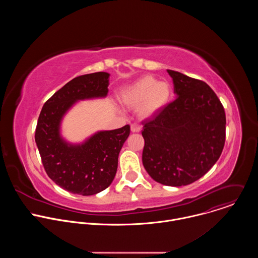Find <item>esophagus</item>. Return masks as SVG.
<instances>
[{
	"instance_id": "obj_1",
	"label": "esophagus",
	"mask_w": 258,
	"mask_h": 258,
	"mask_svg": "<svg viewBox=\"0 0 258 258\" xmlns=\"http://www.w3.org/2000/svg\"><path fill=\"white\" fill-rule=\"evenodd\" d=\"M131 131H132V133H139L141 131V126L134 123V124L131 125Z\"/></svg>"
}]
</instances>
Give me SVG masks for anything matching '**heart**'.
<instances>
[{
  "mask_svg": "<svg viewBox=\"0 0 258 258\" xmlns=\"http://www.w3.org/2000/svg\"><path fill=\"white\" fill-rule=\"evenodd\" d=\"M171 95L168 83L159 82L152 76H144L122 91L121 100L130 108H139L140 117L146 119L155 116L165 108Z\"/></svg>",
  "mask_w": 258,
  "mask_h": 258,
  "instance_id": "obj_1",
  "label": "heart"
}]
</instances>
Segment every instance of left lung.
<instances>
[{
  "mask_svg": "<svg viewBox=\"0 0 258 258\" xmlns=\"http://www.w3.org/2000/svg\"><path fill=\"white\" fill-rule=\"evenodd\" d=\"M167 72L176 99L144 123L142 160L154 180L180 187L199 179L218 160L226 141V114L206 83Z\"/></svg>",
  "mask_w": 258,
  "mask_h": 258,
  "instance_id": "1",
  "label": "left lung"
}]
</instances>
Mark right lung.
I'll return each instance as SVG.
<instances>
[{
  "label": "right lung",
  "instance_id": "obj_1",
  "mask_svg": "<svg viewBox=\"0 0 258 258\" xmlns=\"http://www.w3.org/2000/svg\"><path fill=\"white\" fill-rule=\"evenodd\" d=\"M109 76L95 72L68 82L45 103L36 124L34 139L47 174L73 194L95 195L111 185L119 152L130 136L128 124L97 132L81 144H71L61 136V121L78 101L107 96Z\"/></svg>",
  "mask_w": 258,
  "mask_h": 258
}]
</instances>
